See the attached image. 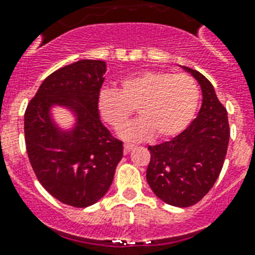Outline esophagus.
<instances>
[{"label":"esophagus","instance_id":"34e87169","mask_svg":"<svg viewBox=\"0 0 255 255\" xmlns=\"http://www.w3.org/2000/svg\"><path fill=\"white\" fill-rule=\"evenodd\" d=\"M134 147H135L134 144H130V143H125V144H124V150H125V152H130V151H131Z\"/></svg>","mask_w":255,"mask_h":255}]
</instances>
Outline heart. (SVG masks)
<instances>
[{
  "instance_id": "heart-1",
  "label": "heart",
  "mask_w": 255,
  "mask_h": 255,
  "mask_svg": "<svg viewBox=\"0 0 255 255\" xmlns=\"http://www.w3.org/2000/svg\"><path fill=\"white\" fill-rule=\"evenodd\" d=\"M199 103V86L189 74L146 71L121 81L120 90L104 88L98 98L102 119L119 129L136 108L141 117L119 131L126 140H144L153 134L170 138L188 128Z\"/></svg>"
}]
</instances>
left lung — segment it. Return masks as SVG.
Returning a JSON list of instances; mask_svg holds the SVG:
<instances>
[{"instance_id":"obj_1","label":"left lung","mask_w":255,"mask_h":255,"mask_svg":"<svg viewBox=\"0 0 255 255\" xmlns=\"http://www.w3.org/2000/svg\"><path fill=\"white\" fill-rule=\"evenodd\" d=\"M197 79L202 105L194 121L173 139L148 146L151 160L146 177L157 198L176 207L201 201L218 180L229 142L227 109L214 86L199 71L182 66Z\"/></svg>"}]
</instances>
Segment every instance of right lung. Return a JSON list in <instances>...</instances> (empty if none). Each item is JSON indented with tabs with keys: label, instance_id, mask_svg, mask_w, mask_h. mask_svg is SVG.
Returning a JSON list of instances; mask_svg holds the SVG:
<instances>
[{
	"label": "right lung",
	"instance_id": "1",
	"mask_svg": "<svg viewBox=\"0 0 255 255\" xmlns=\"http://www.w3.org/2000/svg\"><path fill=\"white\" fill-rule=\"evenodd\" d=\"M107 64L81 60L44 79L24 113V138L29 163L43 188L65 205L88 207L112 185L123 159V142L100 121L98 98ZM56 106L75 116L62 129L53 119Z\"/></svg>",
	"mask_w": 255,
	"mask_h": 255
}]
</instances>
